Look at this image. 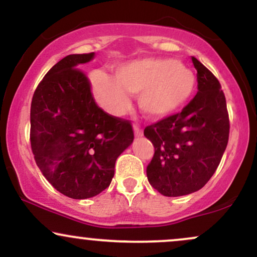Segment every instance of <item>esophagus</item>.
Here are the masks:
<instances>
[{
  "instance_id": "esophagus-1",
  "label": "esophagus",
  "mask_w": 257,
  "mask_h": 257,
  "mask_svg": "<svg viewBox=\"0 0 257 257\" xmlns=\"http://www.w3.org/2000/svg\"><path fill=\"white\" fill-rule=\"evenodd\" d=\"M134 132L137 137H141L143 135V129H141V126L139 124H134Z\"/></svg>"
}]
</instances>
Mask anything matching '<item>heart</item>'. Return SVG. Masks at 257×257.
<instances>
[{
	"label": "heart",
	"instance_id": "1",
	"mask_svg": "<svg viewBox=\"0 0 257 257\" xmlns=\"http://www.w3.org/2000/svg\"><path fill=\"white\" fill-rule=\"evenodd\" d=\"M197 78L192 70L174 59H138L114 69V77L96 73L93 89L108 112L118 114L138 95L146 116L161 118L181 108L193 95Z\"/></svg>",
	"mask_w": 257,
	"mask_h": 257
}]
</instances>
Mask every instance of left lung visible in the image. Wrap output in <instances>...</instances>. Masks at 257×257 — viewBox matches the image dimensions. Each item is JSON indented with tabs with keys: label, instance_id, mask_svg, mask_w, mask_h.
<instances>
[{
	"label": "left lung",
	"instance_id": "left-lung-1",
	"mask_svg": "<svg viewBox=\"0 0 257 257\" xmlns=\"http://www.w3.org/2000/svg\"><path fill=\"white\" fill-rule=\"evenodd\" d=\"M192 63L198 81L196 96L181 112L144 131L155 147L147 179L167 197L200 190L216 172L228 143V111L219 79L194 57Z\"/></svg>",
	"mask_w": 257,
	"mask_h": 257
}]
</instances>
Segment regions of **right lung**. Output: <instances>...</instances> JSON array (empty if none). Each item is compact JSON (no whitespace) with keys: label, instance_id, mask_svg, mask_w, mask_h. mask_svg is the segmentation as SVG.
<instances>
[{"label":"right lung","instance_id":"1","mask_svg":"<svg viewBox=\"0 0 257 257\" xmlns=\"http://www.w3.org/2000/svg\"><path fill=\"white\" fill-rule=\"evenodd\" d=\"M94 53L61 59L31 101L30 143L37 167L55 190L85 199L106 190L118 156L134 140L131 120L106 113L79 65Z\"/></svg>","mask_w":257,"mask_h":257}]
</instances>
